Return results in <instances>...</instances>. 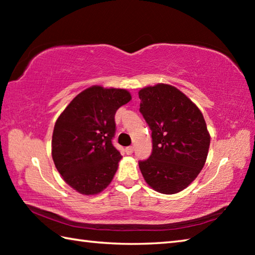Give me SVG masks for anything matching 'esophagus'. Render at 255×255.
<instances>
[{"label":"esophagus","instance_id":"34e87169","mask_svg":"<svg viewBox=\"0 0 255 255\" xmlns=\"http://www.w3.org/2000/svg\"><path fill=\"white\" fill-rule=\"evenodd\" d=\"M126 153L128 155H131L133 153V147H132V146H128V147H126Z\"/></svg>","mask_w":255,"mask_h":255}]
</instances>
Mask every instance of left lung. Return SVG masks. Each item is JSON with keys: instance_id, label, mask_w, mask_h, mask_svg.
<instances>
[{"instance_id": "1", "label": "left lung", "mask_w": 255, "mask_h": 255, "mask_svg": "<svg viewBox=\"0 0 255 255\" xmlns=\"http://www.w3.org/2000/svg\"><path fill=\"white\" fill-rule=\"evenodd\" d=\"M138 96L153 140L150 156L139 161L141 174L155 191L178 193L205 165L210 136L204 116L184 93L169 84L147 86Z\"/></svg>"}]
</instances>
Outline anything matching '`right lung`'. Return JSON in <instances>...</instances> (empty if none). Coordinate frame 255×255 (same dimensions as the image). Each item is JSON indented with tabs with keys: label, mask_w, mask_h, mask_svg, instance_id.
Listing matches in <instances>:
<instances>
[{
	"label": "right lung",
	"mask_w": 255,
	"mask_h": 255,
	"mask_svg": "<svg viewBox=\"0 0 255 255\" xmlns=\"http://www.w3.org/2000/svg\"><path fill=\"white\" fill-rule=\"evenodd\" d=\"M131 100L124 89L93 85L73 99L55 124L51 155L65 182L82 195H97L114 179L122 159L112 145L115 115Z\"/></svg>",
	"instance_id": "right-lung-1"
}]
</instances>
